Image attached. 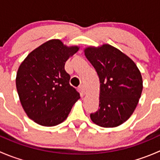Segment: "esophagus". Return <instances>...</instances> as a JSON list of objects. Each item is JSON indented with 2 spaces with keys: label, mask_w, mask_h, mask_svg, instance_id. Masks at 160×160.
Wrapping results in <instances>:
<instances>
[{
  "label": "esophagus",
  "mask_w": 160,
  "mask_h": 160,
  "mask_svg": "<svg viewBox=\"0 0 160 160\" xmlns=\"http://www.w3.org/2000/svg\"><path fill=\"white\" fill-rule=\"evenodd\" d=\"M80 93L82 95H85L86 93V90H85V88L83 86H80Z\"/></svg>",
  "instance_id": "obj_1"
}]
</instances>
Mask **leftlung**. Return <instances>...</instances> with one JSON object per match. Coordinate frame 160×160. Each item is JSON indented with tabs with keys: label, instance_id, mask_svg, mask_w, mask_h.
I'll return each instance as SVG.
<instances>
[{
	"label": "left lung",
	"instance_id": "1",
	"mask_svg": "<svg viewBox=\"0 0 160 160\" xmlns=\"http://www.w3.org/2000/svg\"><path fill=\"white\" fill-rule=\"evenodd\" d=\"M100 80L99 109L90 119L104 128H114L133 114L142 91L141 72L131 58L108 44L84 49Z\"/></svg>",
	"mask_w": 160,
	"mask_h": 160
}]
</instances>
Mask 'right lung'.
Segmentation results:
<instances>
[{"label":"right lung","mask_w":160,"mask_h":160,"mask_svg":"<svg viewBox=\"0 0 160 160\" xmlns=\"http://www.w3.org/2000/svg\"><path fill=\"white\" fill-rule=\"evenodd\" d=\"M78 50L77 46L51 39L31 52L21 63L16 88L24 111L35 123L47 127L62 123L80 99L64 68Z\"/></svg>","instance_id":"right-lung-1"}]
</instances>
